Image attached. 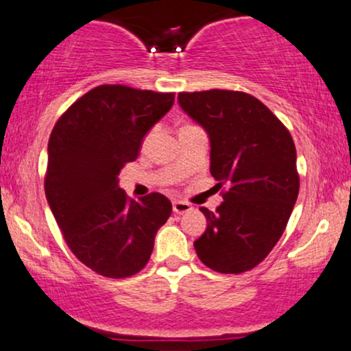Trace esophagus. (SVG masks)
I'll list each match as a JSON object with an SVG mask.
<instances>
[{"label": "esophagus", "instance_id": "1", "mask_svg": "<svg viewBox=\"0 0 351 351\" xmlns=\"http://www.w3.org/2000/svg\"><path fill=\"white\" fill-rule=\"evenodd\" d=\"M189 209H191V206L184 201H173V213H176V215H184Z\"/></svg>", "mask_w": 351, "mask_h": 351}]
</instances>
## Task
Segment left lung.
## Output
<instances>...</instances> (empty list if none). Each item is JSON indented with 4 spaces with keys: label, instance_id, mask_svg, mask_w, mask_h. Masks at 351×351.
<instances>
[{
    "label": "left lung",
    "instance_id": "left-lung-1",
    "mask_svg": "<svg viewBox=\"0 0 351 351\" xmlns=\"http://www.w3.org/2000/svg\"><path fill=\"white\" fill-rule=\"evenodd\" d=\"M178 102L208 132L209 171L216 186H224L216 211L199 208L208 226L195 241L196 254L216 272L251 271L284 234L299 196L291 132L245 92H180Z\"/></svg>",
    "mask_w": 351,
    "mask_h": 351
}]
</instances>
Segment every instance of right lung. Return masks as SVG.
Masks as SVG:
<instances>
[{"mask_svg":"<svg viewBox=\"0 0 351 351\" xmlns=\"http://www.w3.org/2000/svg\"><path fill=\"white\" fill-rule=\"evenodd\" d=\"M173 102V92L104 84L75 100L52 128L47 203L72 254L99 276L125 279L142 271L171 215L160 193L128 198L119 175Z\"/></svg>","mask_w":351,"mask_h":351,"instance_id":"add662e5","label":"right lung"}]
</instances>
